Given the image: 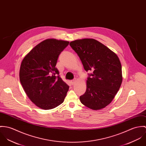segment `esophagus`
<instances>
[{
	"label": "esophagus",
	"instance_id": "obj_1",
	"mask_svg": "<svg viewBox=\"0 0 146 146\" xmlns=\"http://www.w3.org/2000/svg\"><path fill=\"white\" fill-rule=\"evenodd\" d=\"M76 80H72V81H70V82H71L72 84V85H73V84H74V83L76 82Z\"/></svg>",
	"mask_w": 146,
	"mask_h": 146
}]
</instances>
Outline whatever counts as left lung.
I'll return each instance as SVG.
<instances>
[{
  "label": "left lung",
  "instance_id": "left-lung-1",
  "mask_svg": "<svg viewBox=\"0 0 146 146\" xmlns=\"http://www.w3.org/2000/svg\"><path fill=\"white\" fill-rule=\"evenodd\" d=\"M69 45L78 54L85 70L91 72L86 92L80 97L81 103L94 110L104 109L113 101L122 83L118 56L93 38L76 40Z\"/></svg>",
  "mask_w": 146,
  "mask_h": 146
}]
</instances>
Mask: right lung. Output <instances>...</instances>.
<instances>
[{"instance_id": "obj_1", "label": "right lung", "mask_w": 146, "mask_h": 146, "mask_svg": "<svg viewBox=\"0 0 146 146\" xmlns=\"http://www.w3.org/2000/svg\"><path fill=\"white\" fill-rule=\"evenodd\" d=\"M69 43L46 39L35 46L22 61L21 83L30 100L42 109H52L62 104L69 90L55 67L59 55Z\"/></svg>"}]
</instances>
